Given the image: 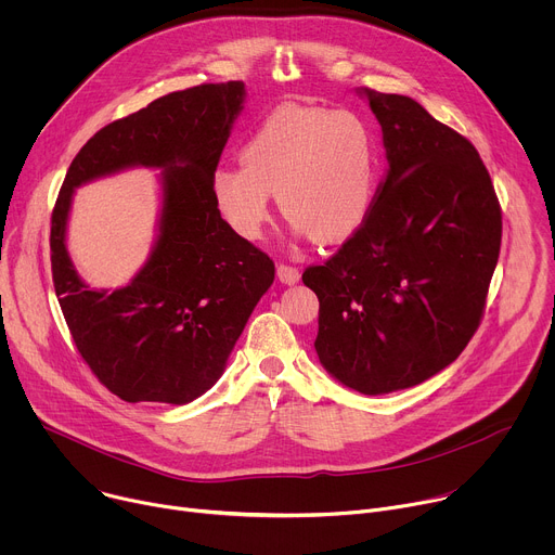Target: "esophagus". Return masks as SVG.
<instances>
[{
	"mask_svg": "<svg viewBox=\"0 0 555 555\" xmlns=\"http://www.w3.org/2000/svg\"><path fill=\"white\" fill-rule=\"evenodd\" d=\"M276 274H279V279H281L285 285H294V283H298V279H300L298 268H294V266H289V263H279V266H276Z\"/></svg>",
	"mask_w": 555,
	"mask_h": 555,
	"instance_id": "esophagus-1",
	"label": "esophagus"
}]
</instances>
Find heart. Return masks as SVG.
Masks as SVG:
<instances>
[{
	"instance_id": "b5f03b06",
	"label": "heart",
	"mask_w": 555,
	"mask_h": 555,
	"mask_svg": "<svg viewBox=\"0 0 555 555\" xmlns=\"http://www.w3.org/2000/svg\"><path fill=\"white\" fill-rule=\"evenodd\" d=\"M240 165L212 173V199L244 240H259L270 199L296 234L336 244L371 210L377 186V142L356 112L311 105L276 107L240 151Z\"/></svg>"
}]
</instances>
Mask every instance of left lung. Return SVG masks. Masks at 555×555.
Masks as SVG:
<instances>
[{"label": "left lung", "mask_w": 555, "mask_h": 555, "mask_svg": "<svg viewBox=\"0 0 555 555\" xmlns=\"http://www.w3.org/2000/svg\"><path fill=\"white\" fill-rule=\"evenodd\" d=\"M388 171L360 228L302 283L319 296L315 353L364 395L433 377L477 334L503 217L474 144L417 101L364 90Z\"/></svg>", "instance_id": "8db88e82"}]
</instances>
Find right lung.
Listing matches in <instances>:
<instances>
[{"instance_id":"obj_1","label":"right lung","mask_w":555,"mask_h":555,"mask_svg":"<svg viewBox=\"0 0 555 555\" xmlns=\"http://www.w3.org/2000/svg\"><path fill=\"white\" fill-rule=\"evenodd\" d=\"M244 83L171 92L96 131L72 160L50 219L52 281L72 340L125 402L186 404L221 375L274 261L236 234L212 199V173L242 112ZM165 168L162 236L120 291H90L64 250L70 193L127 166Z\"/></svg>"}]
</instances>
